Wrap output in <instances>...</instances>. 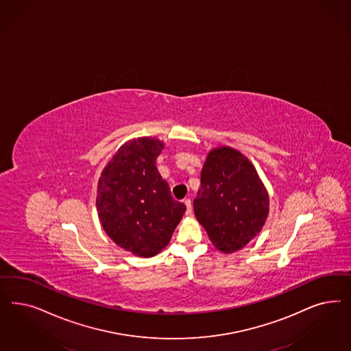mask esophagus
<instances>
[{"instance_id": "1", "label": "esophagus", "mask_w": 351, "mask_h": 351, "mask_svg": "<svg viewBox=\"0 0 351 351\" xmlns=\"http://www.w3.org/2000/svg\"><path fill=\"white\" fill-rule=\"evenodd\" d=\"M184 205H186V208H187L186 215H191V213H193V205H191V200H190V199H186V200H184Z\"/></svg>"}]
</instances>
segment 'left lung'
Segmentation results:
<instances>
[{"label":"left lung","instance_id":"left-lung-1","mask_svg":"<svg viewBox=\"0 0 351 351\" xmlns=\"http://www.w3.org/2000/svg\"><path fill=\"white\" fill-rule=\"evenodd\" d=\"M193 212L215 248L230 254L262 231L270 197L250 160L235 148L219 146L204 162Z\"/></svg>","mask_w":351,"mask_h":351}]
</instances>
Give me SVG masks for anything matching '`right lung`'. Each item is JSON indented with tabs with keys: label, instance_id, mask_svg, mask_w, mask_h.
Here are the masks:
<instances>
[{
	"label": "right lung",
	"instance_id": "add662e5",
	"mask_svg": "<svg viewBox=\"0 0 351 351\" xmlns=\"http://www.w3.org/2000/svg\"><path fill=\"white\" fill-rule=\"evenodd\" d=\"M165 143L141 136L125 142L101 173L97 212L116 245L138 257H154L169 244L186 212L160 176L156 158Z\"/></svg>",
	"mask_w": 351,
	"mask_h": 351
}]
</instances>
